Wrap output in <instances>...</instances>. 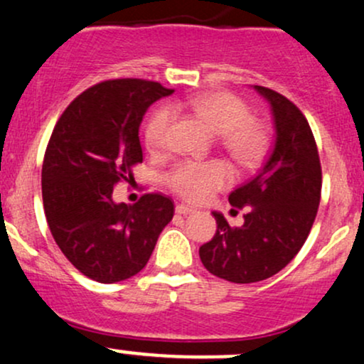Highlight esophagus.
Masks as SVG:
<instances>
[{
	"label": "esophagus",
	"instance_id": "34e87169",
	"mask_svg": "<svg viewBox=\"0 0 364 364\" xmlns=\"http://www.w3.org/2000/svg\"><path fill=\"white\" fill-rule=\"evenodd\" d=\"M176 213H178V214H183V215H186V214L193 213V207L185 205V203H178V205H176Z\"/></svg>",
	"mask_w": 364,
	"mask_h": 364
}]
</instances>
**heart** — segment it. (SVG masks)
I'll use <instances>...</instances> for the list:
<instances>
[{
	"label": "heart",
	"mask_w": 364,
	"mask_h": 364,
	"mask_svg": "<svg viewBox=\"0 0 364 364\" xmlns=\"http://www.w3.org/2000/svg\"><path fill=\"white\" fill-rule=\"evenodd\" d=\"M186 105L197 117H200L214 133L219 134V143L235 162L243 167L257 164L266 154L267 133L261 122L250 115L245 102L228 91H213L176 103L173 109ZM173 112L169 107H161L150 115L145 126V145L154 154L167 146ZM164 181L176 195L190 202H202L214 191L226 188L233 181V173L221 161H183L171 167Z\"/></svg>",
	"instance_id": "heart-1"
}]
</instances>
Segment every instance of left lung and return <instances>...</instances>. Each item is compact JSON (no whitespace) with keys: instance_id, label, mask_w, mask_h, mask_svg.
Listing matches in <instances>:
<instances>
[{"instance_id":"8db88e82","label":"left lung","mask_w":364,"mask_h":364,"mask_svg":"<svg viewBox=\"0 0 364 364\" xmlns=\"http://www.w3.org/2000/svg\"><path fill=\"white\" fill-rule=\"evenodd\" d=\"M254 87L273 112V150L261 173L228 197L235 209H247L243 225L230 226L214 213L218 230L198 250L205 269L231 283L261 282L289 264L304 245L321 198V164L304 114L278 91Z\"/></svg>"}]
</instances>
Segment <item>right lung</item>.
I'll list each match as a JSON object with an SVG mask.
<instances>
[{"label": "right lung", "mask_w": 364, "mask_h": 364, "mask_svg": "<svg viewBox=\"0 0 364 364\" xmlns=\"http://www.w3.org/2000/svg\"><path fill=\"white\" fill-rule=\"evenodd\" d=\"M171 93L146 79H109L72 100L55 124L41 171L46 223L70 264L95 282L139 273L173 219L174 202L159 191L133 205L112 202L115 185L134 181L143 162V115Z\"/></svg>", "instance_id": "add662e5"}]
</instances>
